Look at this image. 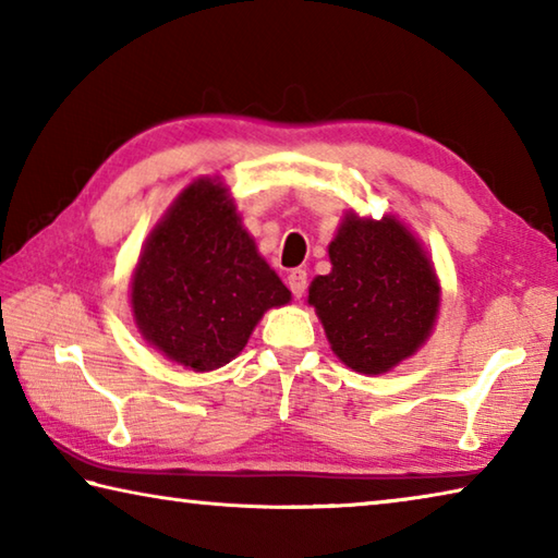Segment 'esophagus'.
Here are the masks:
<instances>
[{"mask_svg":"<svg viewBox=\"0 0 558 558\" xmlns=\"http://www.w3.org/2000/svg\"><path fill=\"white\" fill-rule=\"evenodd\" d=\"M288 286H290V290H292V295H295V298H302V295H305V290H307V272L302 270V268L290 270V276H288Z\"/></svg>","mask_w":558,"mask_h":558,"instance_id":"esophagus-1","label":"esophagus"}]
</instances>
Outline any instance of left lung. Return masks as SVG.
Here are the masks:
<instances>
[{
	"instance_id": "8db88e82",
	"label": "left lung",
	"mask_w": 558,
	"mask_h": 558,
	"mask_svg": "<svg viewBox=\"0 0 558 558\" xmlns=\"http://www.w3.org/2000/svg\"><path fill=\"white\" fill-rule=\"evenodd\" d=\"M327 253L332 270L310 282L307 302L339 362L379 376L428 342L440 313V280L399 216L376 221L347 211Z\"/></svg>"
}]
</instances>
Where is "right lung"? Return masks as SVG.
I'll use <instances>...</instances> for the list:
<instances>
[{"mask_svg":"<svg viewBox=\"0 0 558 558\" xmlns=\"http://www.w3.org/2000/svg\"><path fill=\"white\" fill-rule=\"evenodd\" d=\"M290 298L219 177H199L179 192L149 231L130 278L137 332L196 374L239 356L260 317Z\"/></svg>","mask_w":558,"mask_h":558,"instance_id":"1","label":"right lung"}]
</instances>
